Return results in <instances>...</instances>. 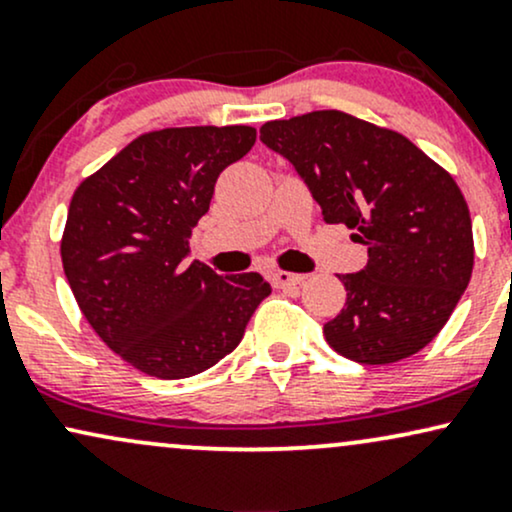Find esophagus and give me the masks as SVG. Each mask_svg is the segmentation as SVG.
Here are the masks:
<instances>
[{
    "label": "esophagus",
    "instance_id": "1",
    "mask_svg": "<svg viewBox=\"0 0 512 512\" xmlns=\"http://www.w3.org/2000/svg\"><path fill=\"white\" fill-rule=\"evenodd\" d=\"M274 286L276 289H291V286H298V284H303L305 281V276L303 274H293V272H274Z\"/></svg>",
    "mask_w": 512,
    "mask_h": 512
}]
</instances>
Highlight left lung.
Here are the masks:
<instances>
[{
	"mask_svg": "<svg viewBox=\"0 0 512 512\" xmlns=\"http://www.w3.org/2000/svg\"><path fill=\"white\" fill-rule=\"evenodd\" d=\"M260 139L296 168L325 223L354 228L368 248L361 272L339 276L346 303L325 325L327 344L366 366L424 349L474 267L472 219L452 175L399 132L342 110L267 122Z\"/></svg>",
	"mask_w": 512,
	"mask_h": 512,
	"instance_id": "left-lung-1",
	"label": "left lung"
}]
</instances>
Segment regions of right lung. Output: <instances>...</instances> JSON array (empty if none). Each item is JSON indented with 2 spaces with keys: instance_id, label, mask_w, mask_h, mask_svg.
<instances>
[{
  "instance_id": "obj_1",
  "label": "right lung",
  "mask_w": 512,
  "mask_h": 512,
  "mask_svg": "<svg viewBox=\"0 0 512 512\" xmlns=\"http://www.w3.org/2000/svg\"><path fill=\"white\" fill-rule=\"evenodd\" d=\"M255 127H168L142 134L76 187L62 267L88 325L129 366L161 380L231 354L272 286L257 272L219 276L187 262L221 170Z\"/></svg>"
}]
</instances>
